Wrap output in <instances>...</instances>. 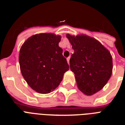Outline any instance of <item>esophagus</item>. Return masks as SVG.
Instances as JSON below:
<instances>
[{
  "label": "esophagus",
  "instance_id": "esophagus-1",
  "mask_svg": "<svg viewBox=\"0 0 125 125\" xmlns=\"http://www.w3.org/2000/svg\"><path fill=\"white\" fill-rule=\"evenodd\" d=\"M69 60H70V57H68V58H67V61L68 63H69Z\"/></svg>",
  "mask_w": 125,
  "mask_h": 125
}]
</instances>
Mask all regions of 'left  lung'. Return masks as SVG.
<instances>
[{"mask_svg":"<svg viewBox=\"0 0 125 125\" xmlns=\"http://www.w3.org/2000/svg\"><path fill=\"white\" fill-rule=\"evenodd\" d=\"M74 53L69 63L78 89L87 95L100 91L112 73V58L104 46L94 38L85 35L76 37L67 34Z\"/></svg>","mask_w":125,"mask_h":125,"instance_id":"8db88e82","label":"left lung"}]
</instances>
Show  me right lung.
Here are the masks:
<instances>
[{
    "label": "right lung",
    "instance_id": "right-lung-1",
    "mask_svg": "<svg viewBox=\"0 0 125 125\" xmlns=\"http://www.w3.org/2000/svg\"><path fill=\"white\" fill-rule=\"evenodd\" d=\"M60 40V36L53 34H36L21 48L19 60L22 75L38 93L47 94L56 89L69 69L58 46Z\"/></svg>",
    "mask_w": 125,
    "mask_h": 125
}]
</instances>
